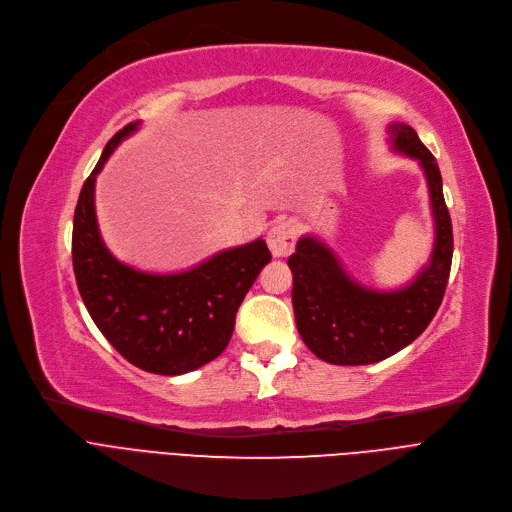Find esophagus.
Wrapping results in <instances>:
<instances>
[{
    "label": "esophagus",
    "instance_id": "34e87169",
    "mask_svg": "<svg viewBox=\"0 0 512 512\" xmlns=\"http://www.w3.org/2000/svg\"><path fill=\"white\" fill-rule=\"evenodd\" d=\"M294 242H297V228L290 222H280L267 232V247L274 257H286L292 253Z\"/></svg>",
    "mask_w": 512,
    "mask_h": 512
}]
</instances>
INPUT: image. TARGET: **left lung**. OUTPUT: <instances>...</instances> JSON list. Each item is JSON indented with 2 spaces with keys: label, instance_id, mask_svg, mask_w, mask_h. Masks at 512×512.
Listing matches in <instances>:
<instances>
[{
  "label": "left lung",
  "instance_id": "1",
  "mask_svg": "<svg viewBox=\"0 0 512 512\" xmlns=\"http://www.w3.org/2000/svg\"><path fill=\"white\" fill-rule=\"evenodd\" d=\"M392 149L419 161L434 213V251L417 278L398 290H373L344 272L334 251L315 236H303L288 257L292 307L303 342L332 365L378 363L409 346L434 319L450 276L452 222L444 203L436 157L417 132L388 126Z\"/></svg>",
  "mask_w": 512,
  "mask_h": 512
}]
</instances>
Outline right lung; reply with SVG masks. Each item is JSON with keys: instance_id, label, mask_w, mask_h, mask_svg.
<instances>
[{"instance_id": "add662e5", "label": "right lung", "mask_w": 512, "mask_h": 512, "mask_svg": "<svg viewBox=\"0 0 512 512\" xmlns=\"http://www.w3.org/2000/svg\"><path fill=\"white\" fill-rule=\"evenodd\" d=\"M137 128L139 122H130L114 134L80 188L72 265L80 297L107 342L139 369L180 375L224 353L236 311L272 253L257 238L180 274H147L118 261L97 226L95 178L122 139Z\"/></svg>"}]
</instances>
